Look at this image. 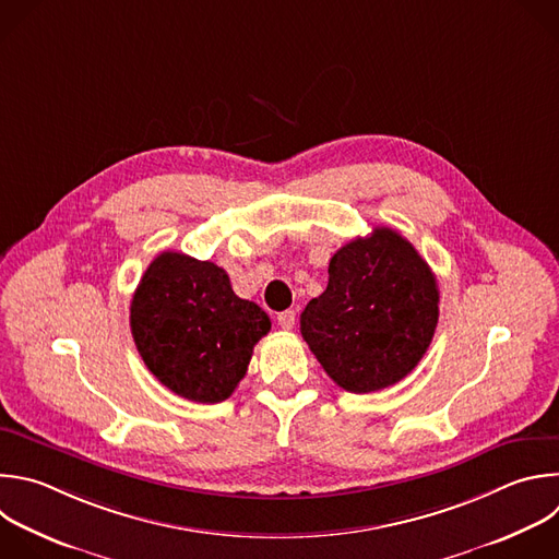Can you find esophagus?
Listing matches in <instances>:
<instances>
[{
  "label": "esophagus",
  "instance_id": "34e87169",
  "mask_svg": "<svg viewBox=\"0 0 559 559\" xmlns=\"http://www.w3.org/2000/svg\"><path fill=\"white\" fill-rule=\"evenodd\" d=\"M278 324H281V329H285V331H289L294 324H296V311L294 309H287V311H281L278 313Z\"/></svg>",
  "mask_w": 559,
  "mask_h": 559
}]
</instances>
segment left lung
<instances>
[{
	"label": "left lung",
	"mask_w": 559,
	"mask_h": 559,
	"mask_svg": "<svg viewBox=\"0 0 559 559\" xmlns=\"http://www.w3.org/2000/svg\"><path fill=\"white\" fill-rule=\"evenodd\" d=\"M439 322V287L411 241L376 228L329 261L326 289L300 313V333L326 376L348 393L404 380Z\"/></svg>",
	"instance_id": "obj_1"
}]
</instances>
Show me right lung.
Returning a JSON list of instances; mask_svg holds the SVG:
<instances>
[{
	"label": "right lung",
	"mask_w": 559,
	"mask_h": 559,
	"mask_svg": "<svg viewBox=\"0 0 559 559\" xmlns=\"http://www.w3.org/2000/svg\"><path fill=\"white\" fill-rule=\"evenodd\" d=\"M131 333L151 373L198 404L228 400L243 380L267 313L233 292L228 274L181 252L157 254L131 298Z\"/></svg>",
	"instance_id": "obj_1"
}]
</instances>
